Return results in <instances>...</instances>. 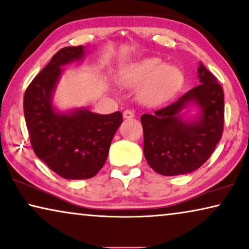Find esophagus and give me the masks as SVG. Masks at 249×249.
I'll return each mask as SVG.
<instances>
[{
	"label": "esophagus",
	"instance_id": "esophagus-1",
	"mask_svg": "<svg viewBox=\"0 0 249 249\" xmlns=\"http://www.w3.org/2000/svg\"><path fill=\"white\" fill-rule=\"evenodd\" d=\"M123 116H124L125 120H131V118L134 117V113H133L132 110L126 109V110L124 111V113H123Z\"/></svg>",
	"mask_w": 249,
	"mask_h": 249
}]
</instances>
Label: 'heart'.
I'll return each instance as SVG.
<instances>
[{
    "label": "heart",
    "mask_w": 249,
    "mask_h": 249,
    "mask_svg": "<svg viewBox=\"0 0 249 249\" xmlns=\"http://www.w3.org/2000/svg\"><path fill=\"white\" fill-rule=\"evenodd\" d=\"M122 81L128 88L142 87L140 97L150 106H157L175 96L183 83V74L176 66L161 64L157 57L142 59L126 70Z\"/></svg>",
    "instance_id": "obj_1"
}]
</instances>
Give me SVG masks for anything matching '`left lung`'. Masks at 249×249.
Listing matches in <instances>:
<instances>
[{
  "label": "left lung",
  "mask_w": 249,
  "mask_h": 249,
  "mask_svg": "<svg viewBox=\"0 0 249 249\" xmlns=\"http://www.w3.org/2000/svg\"><path fill=\"white\" fill-rule=\"evenodd\" d=\"M199 85L169 106L144 114L143 153L149 166L163 176H176L198 169L214 151L225 123L222 87L199 63ZM195 104L200 113L194 120H184L182 110Z\"/></svg>",
  "instance_id": "8db88e82"
}]
</instances>
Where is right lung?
Here are the masks:
<instances>
[{"label":"right lung","mask_w":249,"mask_h":249,"mask_svg":"<svg viewBox=\"0 0 249 249\" xmlns=\"http://www.w3.org/2000/svg\"><path fill=\"white\" fill-rule=\"evenodd\" d=\"M85 47H64L36 75L24 92L23 113L34 152L59 176L87 179L96 176L106 162L121 111L100 115L87 109L57 111L53 94L64 66L80 61Z\"/></svg>","instance_id":"1"}]
</instances>
